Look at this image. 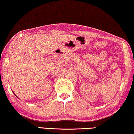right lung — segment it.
I'll list each match as a JSON object with an SVG mask.
<instances>
[{
  "instance_id": "right-lung-1",
  "label": "right lung",
  "mask_w": 134,
  "mask_h": 134,
  "mask_svg": "<svg viewBox=\"0 0 134 134\" xmlns=\"http://www.w3.org/2000/svg\"><path fill=\"white\" fill-rule=\"evenodd\" d=\"M14 94H15V93H14Z\"/></svg>"
}]
</instances>
